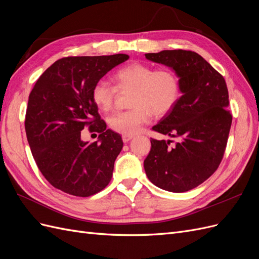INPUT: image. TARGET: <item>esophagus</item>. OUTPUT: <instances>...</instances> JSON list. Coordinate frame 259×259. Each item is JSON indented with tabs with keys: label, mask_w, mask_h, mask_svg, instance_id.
I'll use <instances>...</instances> for the list:
<instances>
[{
	"label": "esophagus",
	"mask_w": 259,
	"mask_h": 259,
	"mask_svg": "<svg viewBox=\"0 0 259 259\" xmlns=\"http://www.w3.org/2000/svg\"><path fill=\"white\" fill-rule=\"evenodd\" d=\"M133 138H134V136H133V135H123V136H122V139H123L124 143L130 142V140L133 139Z\"/></svg>",
	"instance_id": "34e87169"
}]
</instances>
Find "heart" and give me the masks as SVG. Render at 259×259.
<instances>
[{
	"mask_svg": "<svg viewBox=\"0 0 259 259\" xmlns=\"http://www.w3.org/2000/svg\"><path fill=\"white\" fill-rule=\"evenodd\" d=\"M114 85L98 81L92 90L95 105L105 112L111 110L117 90L131 91L130 109L109 116L110 127L123 135H135L151 116L168 113L180 97V79L171 68H158L143 62H133L113 74Z\"/></svg>",
	"mask_w": 259,
	"mask_h": 259,
	"instance_id": "b5f03b06",
	"label": "heart"
}]
</instances>
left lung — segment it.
I'll use <instances>...</instances> for the list:
<instances>
[{
  "label": "left lung",
  "mask_w": 259,
  "mask_h": 259,
  "mask_svg": "<svg viewBox=\"0 0 259 259\" xmlns=\"http://www.w3.org/2000/svg\"><path fill=\"white\" fill-rule=\"evenodd\" d=\"M147 59L173 68L180 79L177 104L152 131L178 138H151L144 162L149 180L161 189L185 192L215 173L228 142L232 114L224 76L198 53L185 50L145 54Z\"/></svg>",
  "instance_id": "8db88e82"
}]
</instances>
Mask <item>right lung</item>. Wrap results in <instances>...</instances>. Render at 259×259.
Segmentation results:
<instances>
[{
	"mask_svg": "<svg viewBox=\"0 0 259 259\" xmlns=\"http://www.w3.org/2000/svg\"><path fill=\"white\" fill-rule=\"evenodd\" d=\"M128 58L125 54L61 58L45 70L31 91L25 120L27 139L38 169L56 189L86 198L110 183L123 140L107 130L92 90ZM84 127L98 132L101 143H84Z\"/></svg>",
	"mask_w": 259,
	"mask_h": 259,
	"instance_id": "right-lung-1",
	"label": "right lung"
}]
</instances>
